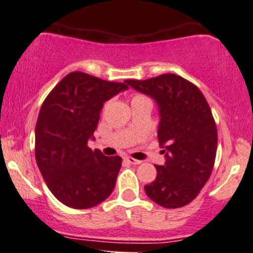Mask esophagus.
Returning a JSON list of instances; mask_svg holds the SVG:
<instances>
[{
    "instance_id": "1",
    "label": "esophagus",
    "mask_w": 253,
    "mask_h": 253,
    "mask_svg": "<svg viewBox=\"0 0 253 253\" xmlns=\"http://www.w3.org/2000/svg\"><path fill=\"white\" fill-rule=\"evenodd\" d=\"M125 160H126L127 162H128V164H131V165H139L140 164L139 160H135V159L129 158V156H126V158H125Z\"/></svg>"
}]
</instances>
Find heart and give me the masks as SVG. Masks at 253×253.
Masks as SVG:
<instances>
[{
    "label": "heart",
    "mask_w": 253,
    "mask_h": 253,
    "mask_svg": "<svg viewBox=\"0 0 253 253\" xmlns=\"http://www.w3.org/2000/svg\"><path fill=\"white\" fill-rule=\"evenodd\" d=\"M143 100H148V102H150V100H149V98L145 97V95H143V94H135V95H133V98H132V103L143 102Z\"/></svg>",
    "instance_id": "1"
}]
</instances>
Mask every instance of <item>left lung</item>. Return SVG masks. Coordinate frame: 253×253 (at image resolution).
<instances>
[{"instance_id":"left-lung-1","label":"left lung","mask_w":253,"mask_h":253,"mask_svg":"<svg viewBox=\"0 0 253 253\" xmlns=\"http://www.w3.org/2000/svg\"><path fill=\"white\" fill-rule=\"evenodd\" d=\"M125 82L153 98L160 114L158 138L166 161L155 165L158 174L145 193L166 209L185 206L206 184L216 160L217 127L209 103L195 84L174 74Z\"/></svg>"}]
</instances>
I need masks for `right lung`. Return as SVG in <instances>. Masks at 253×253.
Masks as SVG:
<instances>
[{
	"label": "right lung",
	"instance_id": "obj_1",
	"mask_svg": "<svg viewBox=\"0 0 253 253\" xmlns=\"http://www.w3.org/2000/svg\"><path fill=\"white\" fill-rule=\"evenodd\" d=\"M128 88L81 71L68 74L40 109L35 156L53 195L71 209H89L105 200L116 184L122 159L88 148L106 100Z\"/></svg>",
	"mask_w": 253,
	"mask_h": 253
}]
</instances>
